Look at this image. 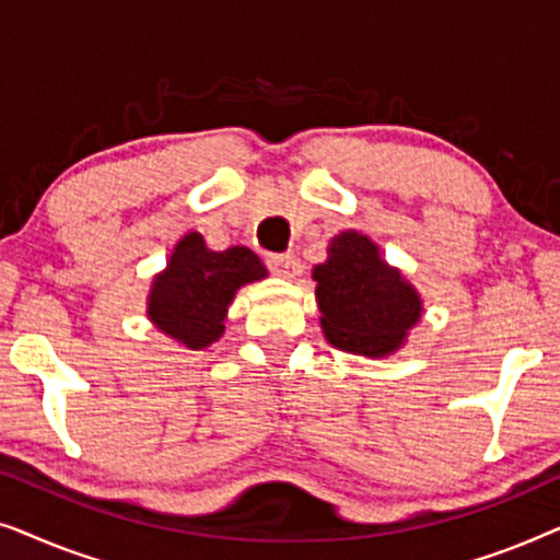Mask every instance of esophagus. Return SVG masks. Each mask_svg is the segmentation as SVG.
Listing matches in <instances>:
<instances>
[{
	"instance_id": "esophagus-1",
	"label": "esophagus",
	"mask_w": 560,
	"mask_h": 560,
	"mask_svg": "<svg viewBox=\"0 0 560 560\" xmlns=\"http://www.w3.org/2000/svg\"><path fill=\"white\" fill-rule=\"evenodd\" d=\"M267 265H270V270L275 275H280V278L285 280H295L298 275L303 272L301 259H298L293 252H285V255H270L267 257Z\"/></svg>"
}]
</instances>
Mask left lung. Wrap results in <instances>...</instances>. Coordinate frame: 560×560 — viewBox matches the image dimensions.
Returning <instances> with one entry per match:
<instances>
[{"label": "left lung", "instance_id": "8db88e82", "mask_svg": "<svg viewBox=\"0 0 560 560\" xmlns=\"http://www.w3.org/2000/svg\"><path fill=\"white\" fill-rule=\"evenodd\" d=\"M313 280L324 336L351 354H393L423 313L418 290L380 257L370 236L359 232L334 236L328 259L316 265Z\"/></svg>", "mask_w": 560, "mask_h": 560}]
</instances>
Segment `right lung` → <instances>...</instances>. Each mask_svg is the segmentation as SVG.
<instances>
[{
    "label": "right lung",
    "mask_w": 560,
    "mask_h": 560,
    "mask_svg": "<svg viewBox=\"0 0 560 560\" xmlns=\"http://www.w3.org/2000/svg\"><path fill=\"white\" fill-rule=\"evenodd\" d=\"M262 278L267 270L252 249L213 252L201 234L188 232L175 244L165 270L152 280L148 318L183 347L206 349L224 334L236 290Z\"/></svg>",
    "instance_id": "1"
}]
</instances>
